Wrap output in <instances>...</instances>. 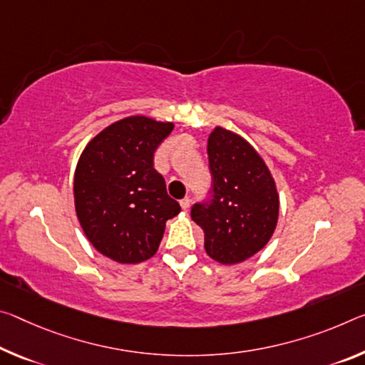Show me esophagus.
<instances>
[{
	"label": "esophagus",
	"mask_w": 365,
	"mask_h": 365,
	"mask_svg": "<svg viewBox=\"0 0 365 365\" xmlns=\"http://www.w3.org/2000/svg\"><path fill=\"white\" fill-rule=\"evenodd\" d=\"M180 206H182L183 211H188L190 206H192V201H190V198H183V200L180 201Z\"/></svg>",
	"instance_id": "34e87169"
}]
</instances>
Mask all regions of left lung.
Instances as JSON below:
<instances>
[{"instance_id": "1", "label": "left lung", "mask_w": 365, "mask_h": 365, "mask_svg": "<svg viewBox=\"0 0 365 365\" xmlns=\"http://www.w3.org/2000/svg\"><path fill=\"white\" fill-rule=\"evenodd\" d=\"M212 200L195 205L192 219L203 229L207 257L221 264L245 262L273 237L279 193L273 173L255 148L237 133L214 126L207 136Z\"/></svg>"}]
</instances>
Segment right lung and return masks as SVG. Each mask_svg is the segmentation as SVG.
I'll return each instance as SVG.
<instances>
[{"label":"right lung","mask_w":365,"mask_h":365,"mask_svg":"<svg viewBox=\"0 0 365 365\" xmlns=\"http://www.w3.org/2000/svg\"><path fill=\"white\" fill-rule=\"evenodd\" d=\"M172 121L131 115L86 144L74 170V210L84 235L113 262L135 264L155 255L165 222L180 212L154 169V151Z\"/></svg>","instance_id":"1"}]
</instances>
